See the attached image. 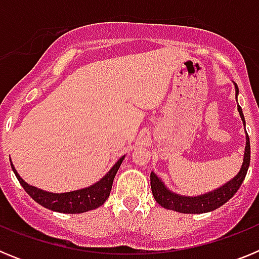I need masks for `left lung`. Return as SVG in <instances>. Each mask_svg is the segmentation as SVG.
Wrapping results in <instances>:
<instances>
[{"mask_svg": "<svg viewBox=\"0 0 259 259\" xmlns=\"http://www.w3.org/2000/svg\"><path fill=\"white\" fill-rule=\"evenodd\" d=\"M235 84V83H233ZM235 91H236V102L237 96H239V88L235 84ZM237 110H239L240 118L242 120V124L245 127V118L242 114V109L237 104ZM245 150H244V158L240 167L239 172L233 176L232 179L224 183L219 188L214 191L206 192L203 194H197V196H183V194L175 193L167 188L166 184L159 179L154 172H150V187H152L153 196L162 207L174 211L183 212V214H202V212H209L212 210L218 209L222 205L227 202L228 200L233 197V194L239 191L240 185L242 184L245 175L248 172L249 163H250V141H249L248 134L245 135Z\"/></svg>", "mask_w": 259, "mask_h": 259, "instance_id": "left-lung-1", "label": "left lung"}]
</instances>
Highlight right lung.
<instances>
[{
  "label": "right lung",
  "instance_id": "add662e5",
  "mask_svg": "<svg viewBox=\"0 0 259 259\" xmlns=\"http://www.w3.org/2000/svg\"><path fill=\"white\" fill-rule=\"evenodd\" d=\"M125 155L120 157L115 162L111 168L102 176L98 182L93 183L92 185L85 187V188L76 189V191L65 192V193H53V192L42 191V189L29 185L28 183L20 178L18 171L15 170L13 162H11V168L14 174L17 176V179L22 184L24 191L31 196L41 206L47 207V209L53 210V211L65 212V214H80V212H85L89 210H95L104 205L105 201L109 198L110 191L113 187L114 178L118 172L119 167L122 164L123 159Z\"/></svg>",
  "mask_w": 259,
  "mask_h": 259
}]
</instances>
